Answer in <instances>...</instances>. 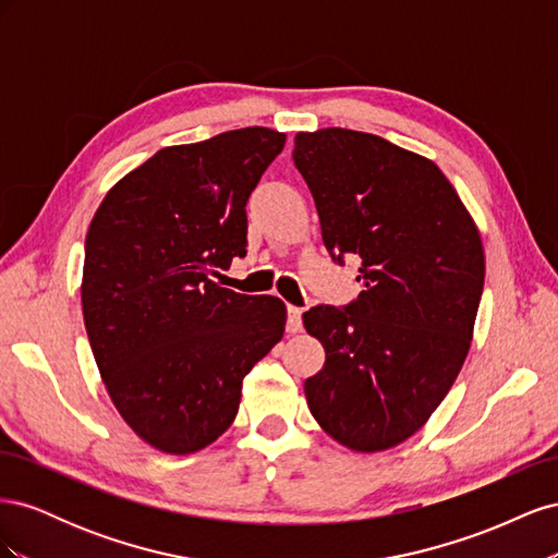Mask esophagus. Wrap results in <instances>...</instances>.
<instances>
[{
  "mask_svg": "<svg viewBox=\"0 0 558 558\" xmlns=\"http://www.w3.org/2000/svg\"><path fill=\"white\" fill-rule=\"evenodd\" d=\"M286 328L289 332H300L302 330V310L289 305L286 307Z\"/></svg>",
  "mask_w": 558,
  "mask_h": 558,
  "instance_id": "obj_1",
  "label": "esophagus"
}]
</instances>
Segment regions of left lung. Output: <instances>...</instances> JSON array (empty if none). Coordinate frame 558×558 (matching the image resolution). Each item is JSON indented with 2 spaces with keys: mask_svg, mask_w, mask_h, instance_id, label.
Returning <instances> with one entry per match:
<instances>
[{
  "mask_svg": "<svg viewBox=\"0 0 558 558\" xmlns=\"http://www.w3.org/2000/svg\"><path fill=\"white\" fill-rule=\"evenodd\" d=\"M293 160L335 263L359 256L361 295L302 314L326 363L305 381L314 418L353 451L408 440L445 400L468 356L484 248L433 160L377 134L298 132Z\"/></svg>",
  "mask_w": 558,
  "mask_h": 558,
  "instance_id": "1",
  "label": "left lung"
}]
</instances>
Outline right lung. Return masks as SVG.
Segmentation results:
<instances>
[{"label": "right lung", "mask_w": 558, "mask_h": 558, "mask_svg": "<svg viewBox=\"0 0 558 558\" xmlns=\"http://www.w3.org/2000/svg\"><path fill=\"white\" fill-rule=\"evenodd\" d=\"M286 144L242 128L167 146L95 211L83 260V320L125 424L167 453H193L238 416L242 381L272 349L286 307L214 277L246 256V202Z\"/></svg>", "instance_id": "add662e5"}]
</instances>
